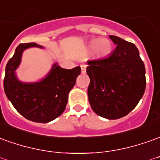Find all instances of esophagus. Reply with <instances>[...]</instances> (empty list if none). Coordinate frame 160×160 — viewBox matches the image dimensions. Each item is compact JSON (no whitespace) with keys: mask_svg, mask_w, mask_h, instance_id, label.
Here are the masks:
<instances>
[{"mask_svg":"<svg viewBox=\"0 0 160 160\" xmlns=\"http://www.w3.org/2000/svg\"><path fill=\"white\" fill-rule=\"evenodd\" d=\"M80 68H81V72L85 73V72H86V70H87V65L82 64L80 66Z\"/></svg>","mask_w":160,"mask_h":160,"instance_id":"34e87169","label":"esophagus"}]
</instances>
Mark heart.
I'll list each match as a JSON object with an SVG mask.
<instances>
[{
	"instance_id": "heart-1",
	"label": "heart",
	"mask_w": 160,
	"mask_h": 160,
	"mask_svg": "<svg viewBox=\"0 0 160 160\" xmlns=\"http://www.w3.org/2000/svg\"><path fill=\"white\" fill-rule=\"evenodd\" d=\"M88 50H95V53L98 56H107L112 52V44L110 41L106 39H93L89 43Z\"/></svg>"
}]
</instances>
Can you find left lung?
Wrapping results in <instances>:
<instances>
[{"label":"left lung","mask_w":160,"mask_h":160,"mask_svg":"<svg viewBox=\"0 0 160 160\" xmlns=\"http://www.w3.org/2000/svg\"><path fill=\"white\" fill-rule=\"evenodd\" d=\"M115 50L108 57L88 61L89 103L96 114L108 119L127 115L146 90V68L136 46L109 36Z\"/></svg>","instance_id":"obj_1"}]
</instances>
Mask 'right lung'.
Listing matches in <instances>:
<instances>
[{
	"mask_svg": "<svg viewBox=\"0 0 160 160\" xmlns=\"http://www.w3.org/2000/svg\"><path fill=\"white\" fill-rule=\"evenodd\" d=\"M31 47L41 46L34 42L20 44L14 56L7 63L4 91L14 108L26 119L48 123L65 111L69 92L76 83L81 69L80 67L64 69L55 64L48 75L40 82L22 83L16 79L14 71L21 62L22 52Z\"/></svg>",
	"mask_w": 160,
	"mask_h": 160,
	"instance_id": "1",
	"label": "right lung"
}]
</instances>
